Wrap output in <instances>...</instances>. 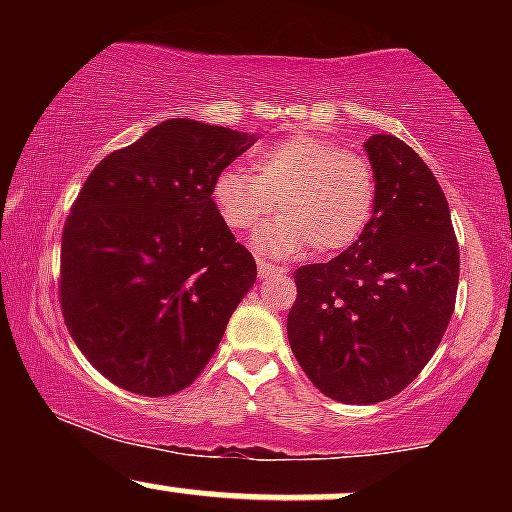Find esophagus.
I'll return each instance as SVG.
<instances>
[{
	"label": "esophagus",
	"instance_id": "esophagus-1",
	"mask_svg": "<svg viewBox=\"0 0 512 512\" xmlns=\"http://www.w3.org/2000/svg\"><path fill=\"white\" fill-rule=\"evenodd\" d=\"M257 272H260V276L262 279H267V276H281L286 272L284 267H279V264H272V262H267V260H257Z\"/></svg>",
	"mask_w": 512,
	"mask_h": 512
}]
</instances>
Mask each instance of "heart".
Wrapping results in <instances>:
<instances>
[{"instance_id":"heart-1","label":"heart","mask_w":512,"mask_h":512,"mask_svg":"<svg viewBox=\"0 0 512 512\" xmlns=\"http://www.w3.org/2000/svg\"><path fill=\"white\" fill-rule=\"evenodd\" d=\"M252 173L223 168L211 202L231 231L245 233L279 209L255 245L274 255L346 250L366 231L375 209V175L366 156L315 134H291L250 156Z\"/></svg>"}]
</instances>
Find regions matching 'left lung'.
Returning <instances> with one entry per match:
<instances>
[{"label":"left lung","mask_w":512,"mask_h":512,"mask_svg":"<svg viewBox=\"0 0 512 512\" xmlns=\"http://www.w3.org/2000/svg\"><path fill=\"white\" fill-rule=\"evenodd\" d=\"M375 209L330 262L293 272L286 334L322 395L375 404L402 392L436 354L455 310L460 248L436 175L392 134L366 142Z\"/></svg>","instance_id":"8db88e82"}]
</instances>
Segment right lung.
I'll use <instances>...</instances> for the list:
<instances>
[{"label": "right lung", "mask_w": 512, "mask_h": 512, "mask_svg": "<svg viewBox=\"0 0 512 512\" xmlns=\"http://www.w3.org/2000/svg\"><path fill=\"white\" fill-rule=\"evenodd\" d=\"M255 134L173 117L91 170L64 221L60 305L91 366L122 390L195 383L257 279L211 182Z\"/></svg>", "instance_id": "1"}]
</instances>
